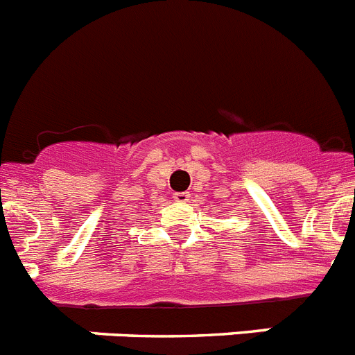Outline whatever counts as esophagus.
Instances as JSON below:
<instances>
[{"label": "esophagus", "instance_id": "obj_1", "mask_svg": "<svg viewBox=\"0 0 355 355\" xmlns=\"http://www.w3.org/2000/svg\"><path fill=\"white\" fill-rule=\"evenodd\" d=\"M175 202H178V203H187L189 202V193H184V191H182V193H175Z\"/></svg>", "mask_w": 355, "mask_h": 355}]
</instances>
